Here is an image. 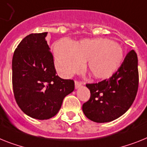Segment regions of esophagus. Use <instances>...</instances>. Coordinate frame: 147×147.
<instances>
[{
    "mask_svg": "<svg viewBox=\"0 0 147 147\" xmlns=\"http://www.w3.org/2000/svg\"><path fill=\"white\" fill-rule=\"evenodd\" d=\"M84 84V83L82 82V81H75V87H76V89L79 88V87H81V86H83Z\"/></svg>",
    "mask_w": 147,
    "mask_h": 147,
    "instance_id": "1",
    "label": "esophagus"
}]
</instances>
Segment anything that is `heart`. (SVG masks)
<instances>
[{
  "label": "heart",
  "instance_id": "1",
  "mask_svg": "<svg viewBox=\"0 0 147 147\" xmlns=\"http://www.w3.org/2000/svg\"><path fill=\"white\" fill-rule=\"evenodd\" d=\"M55 65L59 73L69 77L79 71L83 62L93 77L105 79L112 76L123 63L122 47L108 39H84L75 44L67 39L55 45Z\"/></svg>",
  "mask_w": 147,
  "mask_h": 147
}]
</instances>
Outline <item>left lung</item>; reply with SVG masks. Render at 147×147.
<instances>
[{
	"instance_id": "8db88e82",
	"label": "left lung",
	"mask_w": 147,
	"mask_h": 147,
	"mask_svg": "<svg viewBox=\"0 0 147 147\" xmlns=\"http://www.w3.org/2000/svg\"><path fill=\"white\" fill-rule=\"evenodd\" d=\"M138 56L130 51L111 77L96 84H87L90 98L82 106L85 116L96 123H108L129 109L138 89Z\"/></svg>"
}]
</instances>
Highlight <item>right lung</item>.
Segmentation results:
<instances>
[{
	"mask_svg": "<svg viewBox=\"0 0 147 147\" xmlns=\"http://www.w3.org/2000/svg\"><path fill=\"white\" fill-rule=\"evenodd\" d=\"M47 32L27 36L15 50L12 62L13 88L18 107L37 119L53 117L63 98L75 89L73 80L57 76Z\"/></svg>",
	"mask_w": 147,
	"mask_h": 147,
	"instance_id": "add662e5",
	"label": "right lung"
}]
</instances>
